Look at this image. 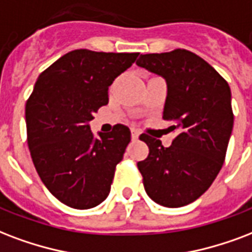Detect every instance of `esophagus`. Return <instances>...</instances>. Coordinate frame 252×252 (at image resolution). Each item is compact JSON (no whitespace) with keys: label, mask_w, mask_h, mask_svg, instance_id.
Returning <instances> with one entry per match:
<instances>
[{"label":"esophagus","mask_w":252,"mask_h":252,"mask_svg":"<svg viewBox=\"0 0 252 252\" xmlns=\"http://www.w3.org/2000/svg\"><path fill=\"white\" fill-rule=\"evenodd\" d=\"M139 136H140V132L137 129H132V139L136 140V139H139Z\"/></svg>","instance_id":"esophagus-1"}]
</instances>
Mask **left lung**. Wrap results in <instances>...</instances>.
<instances>
[{"instance_id":"8db88e82","label":"left lung","mask_w":252,"mask_h":252,"mask_svg":"<svg viewBox=\"0 0 252 252\" xmlns=\"http://www.w3.org/2000/svg\"><path fill=\"white\" fill-rule=\"evenodd\" d=\"M136 64L166 80L162 119L177 132L169 148L140 136L149 148L137 162L144 188L161 206H185L210 188L223 165L234 124L231 91L206 61L188 50L141 54Z\"/></svg>"}]
</instances>
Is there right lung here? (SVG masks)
I'll list each match as a JSON object with an SVG mask.
<instances>
[{"instance_id":"add662e5","label":"right lung","mask_w":252,"mask_h":252,"mask_svg":"<svg viewBox=\"0 0 252 252\" xmlns=\"http://www.w3.org/2000/svg\"><path fill=\"white\" fill-rule=\"evenodd\" d=\"M139 53H67L36 79L26 101L28 145L42 182L74 209L97 206L109 194L130 130L116 124L94 137V113L108 104V87Z\"/></svg>"}]
</instances>
